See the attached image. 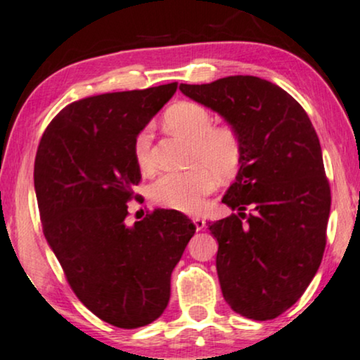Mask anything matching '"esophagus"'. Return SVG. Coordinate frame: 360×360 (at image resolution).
<instances>
[{"instance_id":"esophagus-1","label":"esophagus","mask_w":360,"mask_h":360,"mask_svg":"<svg viewBox=\"0 0 360 360\" xmlns=\"http://www.w3.org/2000/svg\"><path fill=\"white\" fill-rule=\"evenodd\" d=\"M191 221H193V225H195V228H197V231H202L205 225H207L203 218H200V217H193V218H191Z\"/></svg>"}]
</instances>
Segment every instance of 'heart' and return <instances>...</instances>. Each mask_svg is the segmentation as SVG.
Wrapping results in <instances>:
<instances>
[{
    "label": "heart",
    "instance_id": "b5f03b06",
    "mask_svg": "<svg viewBox=\"0 0 360 360\" xmlns=\"http://www.w3.org/2000/svg\"><path fill=\"white\" fill-rule=\"evenodd\" d=\"M170 130L190 139V169L167 172L152 184V198L158 205L195 213L220 180H230L243 162V140L231 125H213V115L197 102H176L165 112ZM152 135L143 129L134 140V158L140 170L152 169Z\"/></svg>",
    "mask_w": 360,
    "mask_h": 360
}]
</instances>
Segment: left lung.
Listing matches in <instances>:
<instances>
[{
	"label": "left lung",
	"instance_id": "1",
	"mask_svg": "<svg viewBox=\"0 0 360 360\" xmlns=\"http://www.w3.org/2000/svg\"><path fill=\"white\" fill-rule=\"evenodd\" d=\"M180 91L241 135V167L221 200L236 213L207 225L225 301L248 319H274L323 261L330 186L319 139L300 102L264 79L228 76Z\"/></svg>",
	"mask_w": 360,
	"mask_h": 360
}]
</instances>
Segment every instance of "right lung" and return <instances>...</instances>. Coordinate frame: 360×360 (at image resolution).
Instances as JSON below:
<instances>
[{
	"label": "right lung",
	"instance_id": "obj_1",
	"mask_svg": "<svg viewBox=\"0 0 360 360\" xmlns=\"http://www.w3.org/2000/svg\"><path fill=\"white\" fill-rule=\"evenodd\" d=\"M179 84L107 92L71 102L46 127L34 160L43 231L79 301L120 329L153 323L170 276L193 236L176 210L125 225L140 184L134 140Z\"/></svg>",
	"mask_w": 360,
	"mask_h": 360
}]
</instances>
